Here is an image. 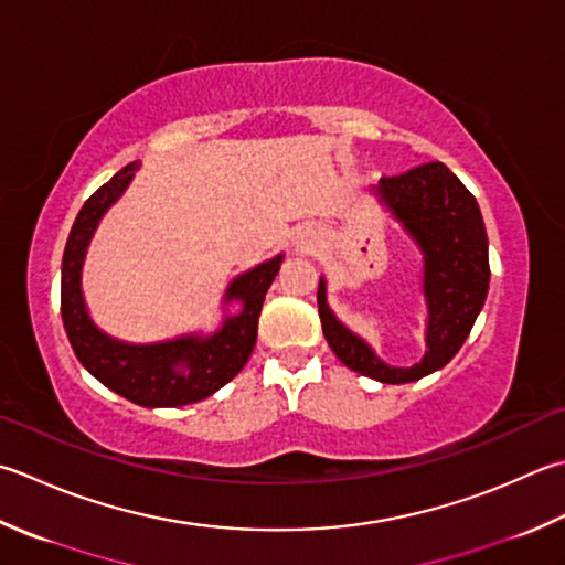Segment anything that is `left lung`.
Returning a JSON list of instances; mask_svg holds the SVG:
<instances>
[{"mask_svg": "<svg viewBox=\"0 0 565 565\" xmlns=\"http://www.w3.org/2000/svg\"><path fill=\"white\" fill-rule=\"evenodd\" d=\"M377 193L424 252L426 355L414 367L384 364L330 311L323 279L318 286V313L330 350L345 367L384 384H406L448 364L470 335L490 289L488 232L475 195L440 161L382 175Z\"/></svg>", "mask_w": 565, "mask_h": 565, "instance_id": "8db88e82", "label": "left lung"}]
</instances>
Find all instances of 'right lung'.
<instances>
[{
    "label": "right lung",
    "instance_id": "1",
    "mask_svg": "<svg viewBox=\"0 0 565 565\" xmlns=\"http://www.w3.org/2000/svg\"><path fill=\"white\" fill-rule=\"evenodd\" d=\"M137 163H129L87 198L65 242L61 267V316L75 358L107 390L139 406H183L215 394L245 367L254 342L264 296L281 267V254L242 274L227 289V301L239 298L242 313L230 316L210 338H179L157 345H127L97 330L85 311L81 269L87 242L131 181Z\"/></svg>",
    "mask_w": 565,
    "mask_h": 565
}]
</instances>
